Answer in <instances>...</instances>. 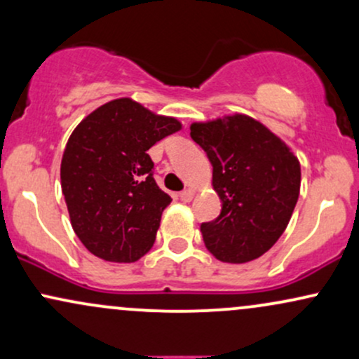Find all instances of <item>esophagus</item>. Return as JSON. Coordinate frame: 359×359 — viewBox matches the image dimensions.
Segmentation results:
<instances>
[{"instance_id": "1", "label": "esophagus", "mask_w": 359, "mask_h": 359, "mask_svg": "<svg viewBox=\"0 0 359 359\" xmlns=\"http://www.w3.org/2000/svg\"><path fill=\"white\" fill-rule=\"evenodd\" d=\"M179 197H180V201H182V203H191L192 197H194V192L192 191H182L179 194Z\"/></svg>"}]
</instances>
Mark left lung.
<instances>
[{"instance_id":"left-lung-1","label":"left lung","mask_w":359,"mask_h":359,"mask_svg":"<svg viewBox=\"0 0 359 359\" xmlns=\"http://www.w3.org/2000/svg\"><path fill=\"white\" fill-rule=\"evenodd\" d=\"M191 138L211 162L222 203L219 216L201 224L205 248L226 263L262 257L285 231L297 204V156L246 114L194 123Z\"/></svg>"}]
</instances>
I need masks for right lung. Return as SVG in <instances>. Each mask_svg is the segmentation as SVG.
I'll return each mask as SVG.
<instances>
[{"instance_id":"add662e5","label":"right lung","mask_w":359,"mask_h":359,"mask_svg":"<svg viewBox=\"0 0 359 359\" xmlns=\"http://www.w3.org/2000/svg\"><path fill=\"white\" fill-rule=\"evenodd\" d=\"M180 130L130 97L102 104L72 131L60 163L74 233L106 262H137L154 246L170 196L154 179L147 154Z\"/></svg>"}]
</instances>
